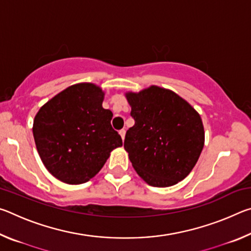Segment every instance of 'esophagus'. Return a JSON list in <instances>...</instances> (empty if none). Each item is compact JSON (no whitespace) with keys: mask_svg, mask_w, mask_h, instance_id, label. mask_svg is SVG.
<instances>
[{"mask_svg":"<svg viewBox=\"0 0 251 251\" xmlns=\"http://www.w3.org/2000/svg\"><path fill=\"white\" fill-rule=\"evenodd\" d=\"M120 135L122 136L123 141H124V138H125V135H126V130H125V129H121V130H120Z\"/></svg>","mask_w":251,"mask_h":251,"instance_id":"obj_1","label":"esophagus"}]
</instances>
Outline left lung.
<instances>
[{
  "instance_id": "obj_1",
  "label": "left lung",
  "mask_w": 251,
  "mask_h": 251,
  "mask_svg": "<svg viewBox=\"0 0 251 251\" xmlns=\"http://www.w3.org/2000/svg\"><path fill=\"white\" fill-rule=\"evenodd\" d=\"M135 125L127 130L125 151L148 185L169 187L189 175L205 144L201 117L188 101L167 88L126 92Z\"/></svg>"
}]
</instances>
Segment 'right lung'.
I'll return each instance as SVG.
<instances>
[{
    "instance_id": "right-lung-1",
    "label": "right lung",
    "mask_w": 251,
    "mask_h": 251,
    "mask_svg": "<svg viewBox=\"0 0 251 251\" xmlns=\"http://www.w3.org/2000/svg\"><path fill=\"white\" fill-rule=\"evenodd\" d=\"M105 93L93 83H77L52 97L36 113L33 136L46 169L65 184L79 185L99 174L110 151L123 146L103 108Z\"/></svg>"
}]
</instances>
